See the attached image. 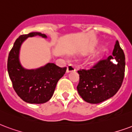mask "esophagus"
Returning <instances> with one entry per match:
<instances>
[{
	"label": "esophagus",
	"instance_id": "34e87169",
	"mask_svg": "<svg viewBox=\"0 0 132 132\" xmlns=\"http://www.w3.org/2000/svg\"><path fill=\"white\" fill-rule=\"evenodd\" d=\"M76 71V67L73 64H69L68 67H67V70L66 72L67 73H70L71 71Z\"/></svg>",
	"mask_w": 132,
	"mask_h": 132
}]
</instances>
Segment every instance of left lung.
Segmentation results:
<instances>
[{"label":"left lung","mask_w":132,"mask_h":132,"mask_svg":"<svg viewBox=\"0 0 132 132\" xmlns=\"http://www.w3.org/2000/svg\"><path fill=\"white\" fill-rule=\"evenodd\" d=\"M115 59L116 62H112ZM125 56L116 40L113 55L101 60L89 70H80L77 89L84 101L99 103L111 98L120 88L125 76Z\"/></svg>","instance_id":"8db88e82"}]
</instances>
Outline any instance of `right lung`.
Masks as SVG:
<instances>
[{
    "instance_id": "right-lung-1",
    "label": "right lung",
    "mask_w": 132,
    "mask_h": 132,
    "mask_svg": "<svg viewBox=\"0 0 132 132\" xmlns=\"http://www.w3.org/2000/svg\"><path fill=\"white\" fill-rule=\"evenodd\" d=\"M47 37L39 32L21 35L14 42L7 59V71L17 95L26 103H44L53 95L59 79L63 77L66 67L61 68L54 63H47L36 69H25L19 60L22 43L29 37Z\"/></svg>"
}]
</instances>
